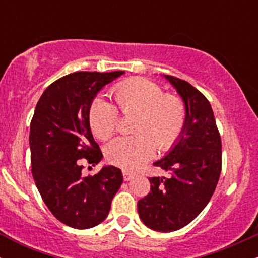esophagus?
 Masks as SVG:
<instances>
[{
    "label": "esophagus",
    "mask_w": 258,
    "mask_h": 258,
    "mask_svg": "<svg viewBox=\"0 0 258 258\" xmlns=\"http://www.w3.org/2000/svg\"><path fill=\"white\" fill-rule=\"evenodd\" d=\"M122 174H123V179L125 180H130L131 178H133V176H135V173L128 170H122Z\"/></svg>",
    "instance_id": "obj_1"
}]
</instances>
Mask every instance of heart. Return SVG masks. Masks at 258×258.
Masks as SVG:
<instances>
[{"mask_svg": "<svg viewBox=\"0 0 258 258\" xmlns=\"http://www.w3.org/2000/svg\"><path fill=\"white\" fill-rule=\"evenodd\" d=\"M111 94L123 115L137 114L136 135L114 139L106 148L112 164L136 168L152 158L156 148L167 152L178 143L188 120L186 104L179 96L165 93L161 86L146 79L120 82ZM88 121L94 135L105 141L119 128L120 114L112 103L97 97L90 105Z\"/></svg>", "mask_w": 258, "mask_h": 258, "instance_id": "1", "label": "heart"}]
</instances>
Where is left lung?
Here are the masks:
<instances>
[{
    "label": "left lung",
    "instance_id": "obj_1",
    "mask_svg": "<svg viewBox=\"0 0 258 258\" xmlns=\"http://www.w3.org/2000/svg\"><path fill=\"white\" fill-rule=\"evenodd\" d=\"M186 104L188 120L178 143L154 166L170 177H150V191L138 201L150 229L174 232L190 223L214 194L222 170V142L211 104L189 82L165 75Z\"/></svg>",
    "mask_w": 258,
    "mask_h": 258
}]
</instances>
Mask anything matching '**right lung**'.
<instances>
[{
    "label": "right lung",
    "mask_w": 258,
    "mask_h": 258,
    "mask_svg": "<svg viewBox=\"0 0 258 258\" xmlns=\"http://www.w3.org/2000/svg\"><path fill=\"white\" fill-rule=\"evenodd\" d=\"M123 73L65 75L46 88L35 108L29 136L35 184L52 215L76 229L102 223L122 184L120 168L84 176L82 162L94 166L103 158L88 121L92 100Z\"/></svg>",
    "instance_id": "obj_1"
}]
</instances>
